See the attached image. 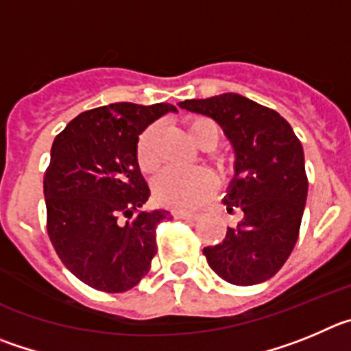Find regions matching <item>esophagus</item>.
Here are the masks:
<instances>
[{"mask_svg": "<svg viewBox=\"0 0 351 351\" xmlns=\"http://www.w3.org/2000/svg\"><path fill=\"white\" fill-rule=\"evenodd\" d=\"M175 219L191 220V222H194V220L199 219V215H197V213H189V211H176V213H175Z\"/></svg>", "mask_w": 351, "mask_h": 351, "instance_id": "esophagus-1", "label": "esophagus"}]
</instances>
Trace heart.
I'll list each match as a JSON object with an SVG mask.
<instances>
[{"mask_svg":"<svg viewBox=\"0 0 351 351\" xmlns=\"http://www.w3.org/2000/svg\"><path fill=\"white\" fill-rule=\"evenodd\" d=\"M187 136L203 150H211L220 141V128L217 122L204 117L192 119L185 125ZM136 157L140 168L145 173L156 171L159 166V154H157V129L148 128L141 132L138 140ZM217 168L222 175L230 169L227 159H217ZM154 195L162 206L173 210H192L201 204L213 191V175L206 169H192V171H178V169H166L156 176L152 183Z\"/></svg>","mask_w":351,"mask_h":351,"instance_id":"b5f03b06","label":"heart"}]
</instances>
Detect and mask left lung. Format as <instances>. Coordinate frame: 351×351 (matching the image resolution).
I'll return each instance as SVG.
<instances>
[{
    "label": "left lung",
    "instance_id": "1",
    "mask_svg": "<svg viewBox=\"0 0 351 351\" xmlns=\"http://www.w3.org/2000/svg\"><path fill=\"white\" fill-rule=\"evenodd\" d=\"M178 106L213 119L234 150V176L222 199L241 220L203 250L208 266L232 285L273 278L292 254L308 197L304 152L289 122L241 94L185 99Z\"/></svg>",
    "mask_w": 351,
    "mask_h": 351
}]
</instances>
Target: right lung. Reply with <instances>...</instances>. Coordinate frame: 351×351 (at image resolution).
Segmentation results:
<instances>
[{
	"instance_id": "1",
	"label": "right lung",
	"mask_w": 351,
	"mask_h": 351,
	"mask_svg": "<svg viewBox=\"0 0 351 351\" xmlns=\"http://www.w3.org/2000/svg\"><path fill=\"white\" fill-rule=\"evenodd\" d=\"M169 112L178 110L112 103L75 117L53 140L43 178L49 238L62 264L101 292L140 283L157 252V226L171 219L166 210L140 211L150 189L136 157L141 132Z\"/></svg>"
}]
</instances>
